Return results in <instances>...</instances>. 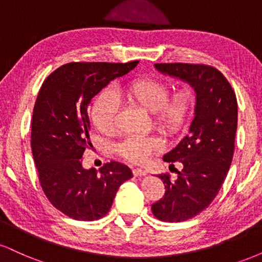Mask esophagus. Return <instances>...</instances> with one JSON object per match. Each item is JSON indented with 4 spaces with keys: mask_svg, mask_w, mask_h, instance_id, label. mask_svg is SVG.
I'll list each match as a JSON object with an SVG mask.
<instances>
[{
    "mask_svg": "<svg viewBox=\"0 0 262 262\" xmlns=\"http://www.w3.org/2000/svg\"><path fill=\"white\" fill-rule=\"evenodd\" d=\"M146 171L143 169H133V175L134 176H145L146 175Z\"/></svg>",
    "mask_w": 262,
    "mask_h": 262,
    "instance_id": "34e87169",
    "label": "esophagus"
}]
</instances>
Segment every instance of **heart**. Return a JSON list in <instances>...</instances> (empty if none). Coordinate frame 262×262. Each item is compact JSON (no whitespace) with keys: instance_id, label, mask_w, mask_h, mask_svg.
<instances>
[{"instance_id":"1","label":"heart","mask_w":262,"mask_h":262,"mask_svg":"<svg viewBox=\"0 0 262 262\" xmlns=\"http://www.w3.org/2000/svg\"><path fill=\"white\" fill-rule=\"evenodd\" d=\"M119 98L151 113L154 127L166 135H175L185 128L193 107V95L188 90L170 95L169 83L164 81L137 79L116 92L104 90L93 102L91 119L101 133L110 134L116 128ZM161 148V141L155 137H132L119 143L116 151L125 160L143 164Z\"/></svg>"}]
</instances>
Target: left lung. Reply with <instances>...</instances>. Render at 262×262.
Returning a JSON list of instances; mask_svg holds the SVG:
<instances>
[{
    "label": "left lung",
    "mask_w": 262,
    "mask_h": 262,
    "mask_svg": "<svg viewBox=\"0 0 262 262\" xmlns=\"http://www.w3.org/2000/svg\"><path fill=\"white\" fill-rule=\"evenodd\" d=\"M160 73L186 81L196 91L194 118L188 134L164 161H179L176 181L169 173L159 177L165 194L151 206L159 221L183 222L193 218L212 203L223 185L234 154L237 124L235 92L224 75L204 64H155ZM170 165V166H171Z\"/></svg>",
    "instance_id": "left-lung-1"
}]
</instances>
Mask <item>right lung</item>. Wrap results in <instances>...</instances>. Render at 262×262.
<instances>
[{
  "label": "right lung",
  "instance_id": "1",
  "mask_svg": "<svg viewBox=\"0 0 262 262\" xmlns=\"http://www.w3.org/2000/svg\"><path fill=\"white\" fill-rule=\"evenodd\" d=\"M138 62H69L40 87L32 118L33 159L45 196L68 217H104L119 186L133 177L127 165L117 161L107 162L100 171L83 169L82 155L91 145L87 108L92 97Z\"/></svg>",
  "mask_w": 262,
  "mask_h": 262
}]
</instances>
